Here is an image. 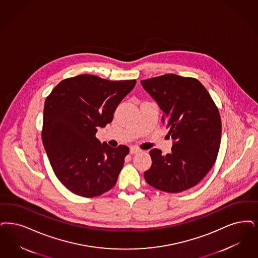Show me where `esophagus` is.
<instances>
[{"mask_svg":"<svg viewBox=\"0 0 258 258\" xmlns=\"http://www.w3.org/2000/svg\"><path fill=\"white\" fill-rule=\"evenodd\" d=\"M140 152H141V150L138 149V148H136V147H132L131 150H130V153H131L132 155H136V154H138V153H140Z\"/></svg>","mask_w":258,"mask_h":258,"instance_id":"obj_1","label":"esophagus"}]
</instances>
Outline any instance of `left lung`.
Masks as SVG:
<instances>
[{
  "mask_svg": "<svg viewBox=\"0 0 258 258\" xmlns=\"http://www.w3.org/2000/svg\"><path fill=\"white\" fill-rule=\"evenodd\" d=\"M163 111L162 122L174 143L172 153L150 151L145 180L158 190L179 193L197 185L216 161L222 122L206 87L194 78L166 74L141 81Z\"/></svg>",
  "mask_w": 258,
  "mask_h": 258,
  "instance_id": "8db88e82",
  "label": "left lung"
}]
</instances>
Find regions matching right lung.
I'll return each instance as SVG.
<instances>
[{"instance_id":"1","label":"right lung","mask_w":258,"mask_h":258,"mask_svg":"<svg viewBox=\"0 0 258 258\" xmlns=\"http://www.w3.org/2000/svg\"><path fill=\"white\" fill-rule=\"evenodd\" d=\"M135 83L79 75L61 81L46 98L42 142L56 177L74 194L93 198L115 185L130 150L101 144L95 135L112 122Z\"/></svg>"}]
</instances>
